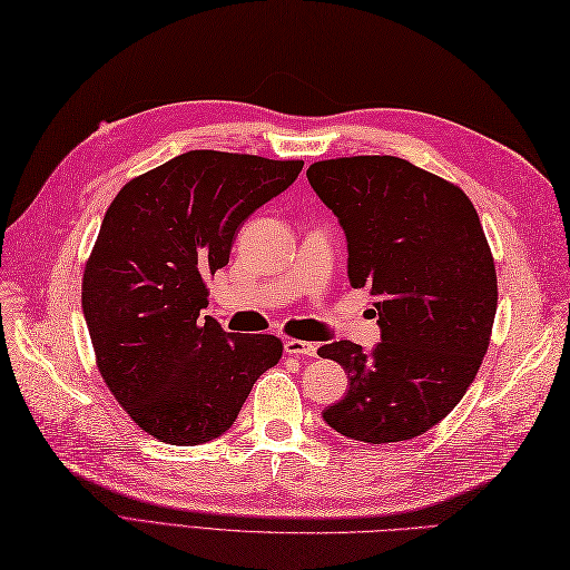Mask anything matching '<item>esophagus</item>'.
<instances>
[{
  "mask_svg": "<svg viewBox=\"0 0 570 570\" xmlns=\"http://www.w3.org/2000/svg\"><path fill=\"white\" fill-rule=\"evenodd\" d=\"M285 353H287V355H307V357H314V355H316V343L299 341V338H287V341H285Z\"/></svg>",
  "mask_w": 570,
  "mask_h": 570,
  "instance_id": "1",
  "label": "esophagus"
}]
</instances>
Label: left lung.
I'll return each mask as SVG.
<instances>
[{"label":"left lung","mask_w":570,"mask_h":570,"mask_svg":"<svg viewBox=\"0 0 570 570\" xmlns=\"http://www.w3.org/2000/svg\"><path fill=\"white\" fill-rule=\"evenodd\" d=\"M307 178L348 239V277L374 297L382 341L326 343L348 394L336 433L386 445L423 435L460 404L489 351L498 307L491 246L466 193L399 157L314 161Z\"/></svg>","instance_id":"8db88e82"}]
</instances>
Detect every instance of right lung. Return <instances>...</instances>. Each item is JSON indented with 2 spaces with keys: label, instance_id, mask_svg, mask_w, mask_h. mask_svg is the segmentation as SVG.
Instances as JSON below:
<instances>
[{
  "label": "right lung",
  "instance_id": "obj_1",
  "mask_svg": "<svg viewBox=\"0 0 570 570\" xmlns=\"http://www.w3.org/2000/svg\"><path fill=\"white\" fill-rule=\"evenodd\" d=\"M299 159L193 149L135 176L101 222L81 277L96 367L145 433L200 445L237 421L283 355L268 333H227L207 277L229 263L244 219L299 176Z\"/></svg>",
  "mask_w": 570,
  "mask_h": 570
}]
</instances>
